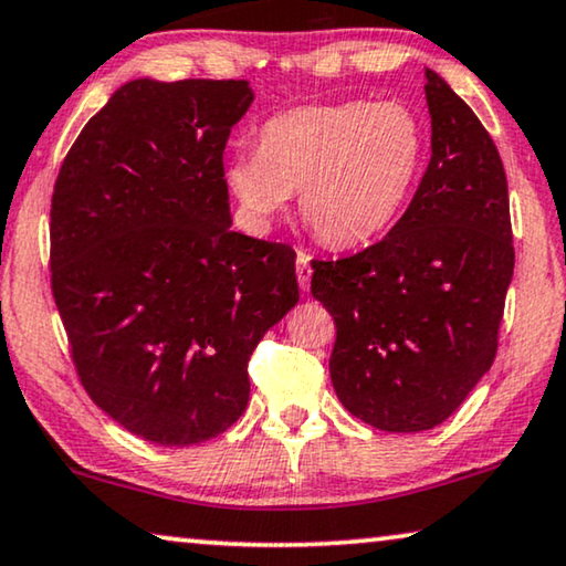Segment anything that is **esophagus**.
Here are the masks:
<instances>
[{"label":"esophagus","mask_w":566,"mask_h":566,"mask_svg":"<svg viewBox=\"0 0 566 566\" xmlns=\"http://www.w3.org/2000/svg\"><path fill=\"white\" fill-rule=\"evenodd\" d=\"M312 256L305 254V251H300L297 254V282H300V290H310V280H312Z\"/></svg>","instance_id":"34e87169"}]
</instances>
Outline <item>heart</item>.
<instances>
[{"instance_id": "obj_1", "label": "heart", "mask_w": 566, "mask_h": 566, "mask_svg": "<svg viewBox=\"0 0 566 566\" xmlns=\"http://www.w3.org/2000/svg\"><path fill=\"white\" fill-rule=\"evenodd\" d=\"M424 149L419 116L396 101L307 104L261 124L256 155H235L226 185L259 229L300 192L312 233L333 249H356L407 210Z\"/></svg>"}]
</instances>
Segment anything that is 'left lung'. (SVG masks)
I'll return each mask as SVG.
<instances>
[{"instance_id": "obj_1", "label": "left lung", "mask_w": 566, "mask_h": 566, "mask_svg": "<svg viewBox=\"0 0 566 566\" xmlns=\"http://www.w3.org/2000/svg\"><path fill=\"white\" fill-rule=\"evenodd\" d=\"M432 159L407 213L360 254L312 261L337 327L331 378L353 417L424 432L493 366L513 276L509 182L491 134L427 67Z\"/></svg>"}]
</instances>
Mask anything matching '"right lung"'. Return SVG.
<instances>
[{
	"label": "right lung",
	"instance_id": "1",
	"mask_svg": "<svg viewBox=\"0 0 566 566\" xmlns=\"http://www.w3.org/2000/svg\"><path fill=\"white\" fill-rule=\"evenodd\" d=\"M249 81L137 78L63 159L53 297L83 389L142 440L188 447L249 403V358L300 300L286 243L231 231L223 149Z\"/></svg>",
	"mask_w": 566,
	"mask_h": 566
}]
</instances>
